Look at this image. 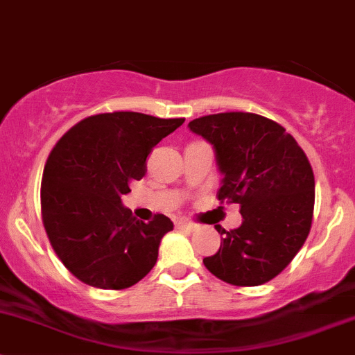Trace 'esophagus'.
<instances>
[{
  "label": "esophagus",
  "mask_w": 355,
  "mask_h": 355,
  "mask_svg": "<svg viewBox=\"0 0 355 355\" xmlns=\"http://www.w3.org/2000/svg\"><path fill=\"white\" fill-rule=\"evenodd\" d=\"M176 227L178 229H186V231H193V229L196 227L193 222H188V220H178L176 222Z\"/></svg>",
  "instance_id": "34e87169"
}]
</instances>
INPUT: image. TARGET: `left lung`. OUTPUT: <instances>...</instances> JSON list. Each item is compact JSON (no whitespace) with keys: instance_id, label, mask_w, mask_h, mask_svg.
I'll list each match as a JSON object with an SVG mask.
<instances>
[{"instance_id":"left-lung-1","label":"left lung","mask_w":355,"mask_h":355,"mask_svg":"<svg viewBox=\"0 0 355 355\" xmlns=\"http://www.w3.org/2000/svg\"><path fill=\"white\" fill-rule=\"evenodd\" d=\"M214 145L220 203H239L243 224L215 225L220 248L203 258L217 279L254 287L279 275L311 231L314 174L304 150L279 123L253 112H218L189 121Z\"/></svg>"}]
</instances>
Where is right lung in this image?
<instances>
[{
    "mask_svg": "<svg viewBox=\"0 0 355 355\" xmlns=\"http://www.w3.org/2000/svg\"><path fill=\"white\" fill-rule=\"evenodd\" d=\"M184 118L116 111L89 116L58 140L41 184L42 224L54 253L87 286L121 291L140 282L173 231L162 214L138 220L121 196L147 173V157Z\"/></svg>",
    "mask_w": 355,
    "mask_h": 355,
    "instance_id": "obj_1",
    "label": "right lung"
}]
</instances>
